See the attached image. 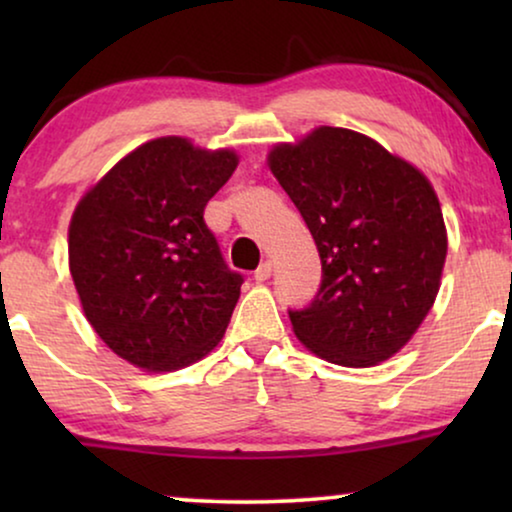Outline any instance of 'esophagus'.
Wrapping results in <instances>:
<instances>
[{"label":"esophagus","instance_id":"esophagus-1","mask_svg":"<svg viewBox=\"0 0 512 512\" xmlns=\"http://www.w3.org/2000/svg\"><path fill=\"white\" fill-rule=\"evenodd\" d=\"M270 275H272V263H270V261H263V263L256 268L254 279H256V282H265V279H270Z\"/></svg>","mask_w":512,"mask_h":512}]
</instances>
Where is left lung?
<instances>
[{"mask_svg":"<svg viewBox=\"0 0 512 512\" xmlns=\"http://www.w3.org/2000/svg\"><path fill=\"white\" fill-rule=\"evenodd\" d=\"M268 160L321 258L312 303L289 310L293 333L338 366L389 359L429 314L445 265L429 179L375 139L328 125L275 146Z\"/></svg>","mask_w":512,"mask_h":512,"instance_id":"left-lung-1","label":"left lung"}]
</instances>
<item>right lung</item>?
<instances>
[{"label": "right lung", "instance_id": "obj_1", "mask_svg": "<svg viewBox=\"0 0 512 512\" xmlns=\"http://www.w3.org/2000/svg\"><path fill=\"white\" fill-rule=\"evenodd\" d=\"M237 167L233 151L160 137L83 195L69 270L109 349L146 370L191 366L219 345L244 277L230 270L205 207Z\"/></svg>", "mask_w": 512, "mask_h": 512}]
</instances>
